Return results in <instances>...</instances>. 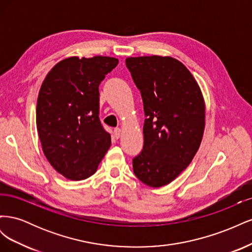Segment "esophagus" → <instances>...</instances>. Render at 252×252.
I'll list each match as a JSON object with an SVG mask.
<instances>
[{
  "label": "esophagus",
  "mask_w": 252,
  "mask_h": 252,
  "mask_svg": "<svg viewBox=\"0 0 252 252\" xmlns=\"http://www.w3.org/2000/svg\"><path fill=\"white\" fill-rule=\"evenodd\" d=\"M113 134H114V138L119 139L120 136H121V134H122L121 129H120V128H116V129H114V130H113Z\"/></svg>",
  "instance_id": "obj_1"
}]
</instances>
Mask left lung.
Segmentation results:
<instances>
[{
  "instance_id": "obj_1",
  "label": "left lung",
  "mask_w": 252,
  "mask_h": 252,
  "mask_svg": "<svg viewBox=\"0 0 252 252\" xmlns=\"http://www.w3.org/2000/svg\"><path fill=\"white\" fill-rule=\"evenodd\" d=\"M141 91L144 146L132 159L133 172L150 187L169 184L191 163L205 128V102L193 75L171 57L127 58Z\"/></svg>"
}]
</instances>
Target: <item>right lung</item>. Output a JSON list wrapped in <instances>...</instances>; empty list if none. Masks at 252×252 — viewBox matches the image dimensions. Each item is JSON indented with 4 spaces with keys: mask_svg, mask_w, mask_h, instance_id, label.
Instances as JSON below:
<instances>
[{
    "mask_svg": "<svg viewBox=\"0 0 252 252\" xmlns=\"http://www.w3.org/2000/svg\"><path fill=\"white\" fill-rule=\"evenodd\" d=\"M119 63L110 57H71L43 81L36 102V129L50 165L72 181L93 175L111 145L98 119V86Z\"/></svg>",
    "mask_w": 252,
    "mask_h": 252,
    "instance_id": "obj_1",
    "label": "right lung"
}]
</instances>
